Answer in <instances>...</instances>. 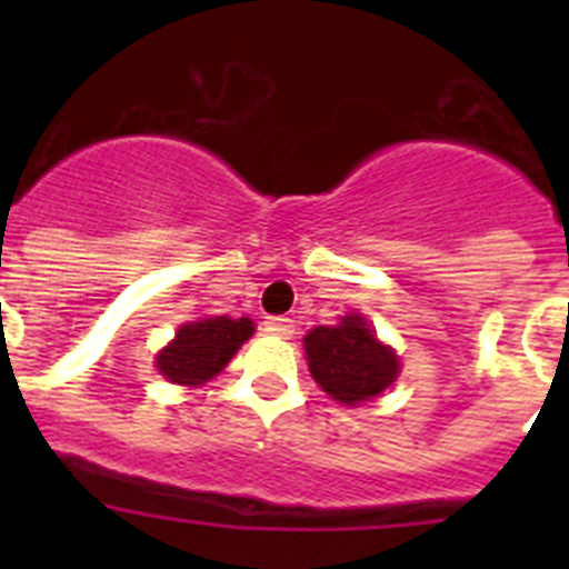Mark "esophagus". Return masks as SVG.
<instances>
[{"mask_svg":"<svg viewBox=\"0 0 569 569\" xmlns=\"http://www.w3.org/2000/svg\"><path fill=\"white\" fill-rule=\"evenodd\" d=\"M263 330H267L269 336L291 338L295 336V321L286 317H267V321H263Z\"/></svg>","mask_w":569,"mask_h":569,"instance_id":"1","label":"esophagus"}]
</instances>
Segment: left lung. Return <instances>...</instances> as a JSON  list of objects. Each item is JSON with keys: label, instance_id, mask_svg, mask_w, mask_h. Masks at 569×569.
Returning a JSON list of instances; mask_svg holds the SVG:
<instances>
[{"label": "left lung", "instance_id": "left-lung-1", "mask_svg": "<svg viewBox=\"0 0 569 569\" xmlns=\"http://www.w3.org/2000/svg\"><path fill=\"white\" fill-rule=\"evenodd\" d=\"M302 341L311 377L341 405L375 399L399 377L396 352L358 313H349L338 325L313 327Z\"/></svg>", "mask_w": 569, "mask_h": 569}]
</instances>
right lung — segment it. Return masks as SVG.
I'll return each mask as SVG.
<instances>
[{
  "mask_svg": "<svg viewBox=\"0 0 569 569\" xmlns=\"http://www.w3.org/2000/svg\"><path fill=\"white\" fill-rule=\"evenodd\" d=\"M256 325L248 317H209L178 327L176 338L157 355V369L176 386L198 388L220 375L233 355L252 336Z\"/></svg>",
  "mask_w": 569,
  "mask_h": 569,
  "instance_id": "obj_1",
  "label": "right lung"
}]
</instances>
